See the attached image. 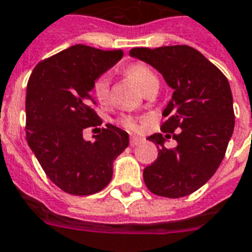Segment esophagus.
Segmentation results:
<instances>
[{
    "instance_id": "34e87169",
    "label": "esophagus",
    "mask_w": 252,
    "mask_h": 252,
    "mask_svg": "<svg viewBox=\"0 0 252 252\" xmlns=\"http://www.w3.org/2000/svg\"><path fill=\"white\" fill-rule=\"evenodd\" d=\"M139 143H141V137H137V136H132L131 140H129V144H131L132 147H136V145L139 144Z\"/></svg>"
}]
</instances>
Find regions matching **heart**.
<instances>
[{
  "label": "heart",
  "instance_id": "b5f03b06",
  "mask_svg": "<svg viewBox=\"0 0 252 252\" xmlns=\"http://www.w3.org/2000/svg\"><path fill=\"white\" fill-rule=\"evenodd\" d=\"M126 73L129 74V77L140 87L143 92H145L155 84H159L158 76L148 65L145 64H132L126 69ZM92 93L98 102H101V104L107 102L108 96H109V76L107 73L98 74L97 77H94L92 83ZM121 124L128 129H136V123L131 117H121Z\"/></svg>",
  "mask_w": 252,
  "mask_h": 252
}]
</instances>
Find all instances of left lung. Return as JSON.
Listing matches in <instances>:
<instances>
[{"mask_svg":"<svg viewBox=\"0 0 252 252\" xmlns=\"http://www.w3.org/2000/svg\"><path fill=\"white\" fill-rule=\"evenodd\" d=\"M129 55L158 69L173 89L163 111L161 133L148 137L158 145L159 154L144 168L145 186L159 196H187L219 168L234 132L228 80L199 50L188 45L133 48ZM171 137L178 143L175 149L163 145Z\"/></svg>","mask_w":252,"mask_h":252,"instance_id":"obj_1","label":"left lung"}]
</instances>
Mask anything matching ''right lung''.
Masks as SVG:
<instances>
[{
	"mask_svg": "<svg viewBox=\"0 0 252 252\" xmlns=\"http://www.w3.org/2000/svg\"><path fill=\"white\" fill-rule=\"evenodd\" d=\"M123 57V50L74 45L40 61L27 87V140L46 176L64 192L92 195L111 182L113 160L129 144L117 126L98 128L96 141L83 132L102 124L91 96L94 77ZM97 129V128H96Z\"/></svg>",
	"mask_w": 252,
	"mask_h": 252,
	"instance_id": "obj_1",
	"label": "right lung"
}]
</instances>
